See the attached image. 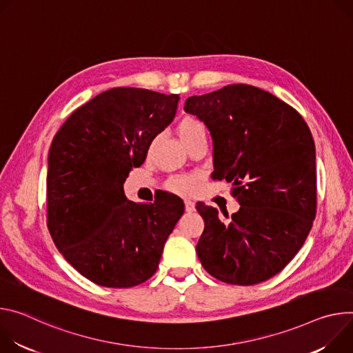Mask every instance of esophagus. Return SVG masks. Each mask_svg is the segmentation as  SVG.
<instances>
[{
	"instance_id": "obj_1",
	"label": "esophagus",
	"mask_w": 353,
	"mask_h": 353,
	"mask_svg": "<svg viewBox=\"0 0 353 353\" xmlns=\"http://www.w3.org/2000/svg\"><path fill=\"white\" fill-rule=\"evenodd\" d=\"M185 210L186 212H193L194 210V202H192V201H185Z\"/></svg>"
}]
</instances>
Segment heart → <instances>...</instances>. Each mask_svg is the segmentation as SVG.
Instances as JSON below:
<instances>
[{
	"instance_id": "1",
	"label": "heart",
	"mask_w": 353,
	"mask_h": 353,
	"mask_svg": "<svg viewBox=\"0 0 353 353\" xmlns=\"http://www.w3.org/2000/svg\"><path fill=\"white\" fill-rule=\"evenodd\" d=\"M178 132L183 143L194 139V137H201L206 136V125L198 119L196 116H183L182 119L178 123ZM199 183V176L196 174H179L171 176L165 186L168 190L179 193V194H190L194 192V189L198 188Z\"/></svg>"
}]
</instances>
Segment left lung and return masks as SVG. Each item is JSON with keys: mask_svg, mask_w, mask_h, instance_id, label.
Returning <instances> with one entry per match:
<instances>
[{"mask_svg": "<svg viewBox=\"0 0 353 353\" xmlns=\"http://www.w3.org/2000/svg\"><path fill=\"white\" fill-rule=\"evenodd\" d=\"M213 139L214 179L232 183L241 205L219 217L198 203L205 230L196 245L210 275L251 286L275 276L303 247L317 213L316 145L301 114L261 88L232 84L190 97Z\"/></svg>", "mask_w": 353, "mask_h": 353, "instance_id": "8db88e82", "label": "left lung"}]
</instances>
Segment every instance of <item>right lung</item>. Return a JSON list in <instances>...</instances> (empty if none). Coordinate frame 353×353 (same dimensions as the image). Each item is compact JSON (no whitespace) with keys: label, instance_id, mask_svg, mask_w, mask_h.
<instances>
[{"label":"right lung","instance_id":"obj_1","mask_svg":"<svg viewBox=\"0 0 353 353\" xmlns=\"http://www.w3.org/2000/svg\"><path fill=\"white\" fill-rule=\"evenodd\" d=\"M179 95L112 88L77 108L49 151L48 227L65 261L88 281L137 286L159 268L164 244L183 214L176 194L154 203L128 201L123 182L152 139L176 113Z\"/></svg>","mask_w":353,"mask_h":353}]
</instances>
